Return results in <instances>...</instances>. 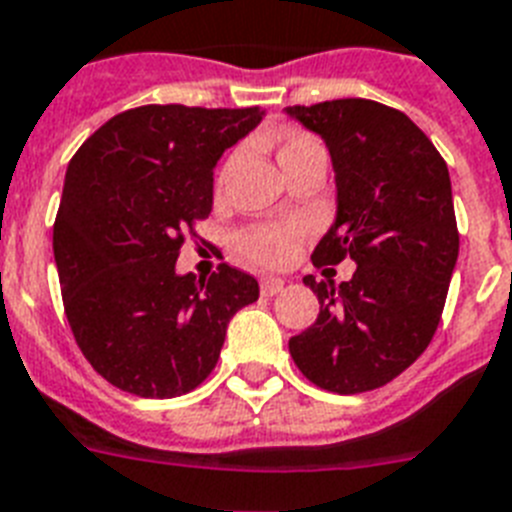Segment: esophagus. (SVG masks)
I'll use <instances>...</instances> for the list:
<instances>
[{
    "mask_svg": "<svg viewBox=\"0 0 512 512\" xmlns=\"http://www.w3.org/2000/svg\"><path fill=\"white\" fill-rule=\"evenodd\" d=\"M285 287V280H280V277H264L261 280V293L264 295H277Z\"/></svg>",
    "mask_w": 512,
    "mask_h": 512,
    "instance_id": "34e87169",
    "label": "esophagus"
}]
</instances>
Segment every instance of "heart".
<instances>
[{"label":"heart","mask_w":512,"mask_h":512,"mask_svg":"<svg viewBox=\"0 0 512 512\" xmlns=\"http://www.w3.org/2000/svg\"><path fill=\"white\" fill-rule=\"evenodd\" d=\"M308 156H324L322 141L311 133H285L277 143V159L282 170L303 162ZM235 248L248 264L280 266L295 251V230L285 225H256L246 227L235 235Z\"/></svg>","instance_id":"obj_1"}]
</instances>
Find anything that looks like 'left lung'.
<instances>
[{"label":"left lung","mask_w":512,"mask_h":512,"mask_svg":"<svg viewBox=\"0 0 512 512\" xmlns=\"http://www.w3.org/2000/svg\"><path fill=\"white\" fill-rule=\"evenodd\" d=\"M290 114L327 141L337 175V222L314 266L356 261L340 287L303 277L319 316L290 337L308 382L358 395L400 377L432 342L458 261L450 172L416 122L371 99H335Z\"/></svg>","instance_id":"1"}]
</instances>
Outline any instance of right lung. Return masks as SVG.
<instances>
[{
    "label": "right lung",
    "mask_w": 512,
    "mask_h": 512,
    "mask_svg": "<svg viewBox=\"0 0 512 512\" xmlns=\"http://www.w3.org/2000/svg\"><path fill=\"white\" fill-rule=\"evenodd\" d=\"M261 107L146 104L114 114L67 164L54 219L65 316L88 363L117 390L177 398L217 366L227 322L259 298L230 264L175 274L214 204V164Z\"/></svg>",
    "instance_id": "add662e5"
}]
</instances>
